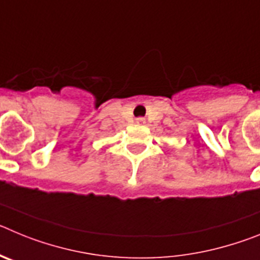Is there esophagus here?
Segmentation results:
<instances>
[{
	"label": "esophagus",
	"instance_id": "1",
	"mask_svg": "<svg viewBox=\"0 0 260 260\" xmlns=\"http://www.w3.org/2000/svg\"><path fill=\"white\" fill-rule=\"evenodd\" d=\"M137 123H139V125H143V123H144V118H142V117L137 118Z\"/></svg>",
	"mask_w": 260,
	"mask_h": 260
}]
</instances>
